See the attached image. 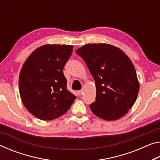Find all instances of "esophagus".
<instances>
[{
	"label": "esophagus",
	"instance_id": "obj_1",
	"mask_svg": "<svg viewBox=\"0 0 160 160\" xmlns=\"http://www.w3.org/2000/svg\"><path fill=\"white\" fill-rule=\"evenodd\" d=\"M82 93H83V90H79V91H78V95H82Z\"/></svg>",
	"mask_w": 160,
	"mask_h": 160
}]
</instances>
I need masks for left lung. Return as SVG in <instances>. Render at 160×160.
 Listing matches in <instances>:
<instances>
[{"label":"left lung","mask_w":160,"mask_h":160,"mask_svg":"<svg viewBox=\"0 0 160 160\" xmlns=\"http://www.w3.org/2000/svg\"><path fill=\"white\" fill-rule=\"evenodd\" d=\"M76 53L82 58L95 81V101L92 112L102 120L122 118L138 98L139 83L129 57L118 47L107 43L87 44Z\"/></svg>","instance_id":"obj_1"}]
</instances>
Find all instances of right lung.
Instances as JSON below:
<instances>
[{
	"instance_id": "obj_1",
	"label": "right lung",
	"mask_w": 160,
	"mask_h": 160,
	"mask_svg": "<svg viewBox=\"0 0 160 160\" xmlns=\"http://www.w3.org/2000/svg\"><path fill=\"white\" fill-rule=\"evenodd\" d=\"M72 45H44L35 49L20 72L19 91L25 107L35 118L52 120L67 112L76 99L67 89L63 68Z\"/></svg>"
}]
</instances>
